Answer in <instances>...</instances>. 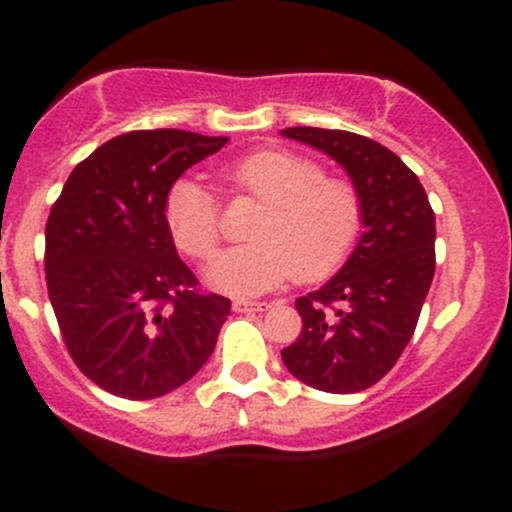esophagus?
I'll return each mask as SVG.
<instances>
[{
  "label": "esophagus",
  "instance_id": "esophagus-1",
  "mask_svg": "<svg viewBox=\"0 0 512 512\" xmlns=\"http://www.w3.org/2000/svg\"><path fill=\"white\" fill-rule=\"evenodd\" d=\"M267 308L269 303H262V301H243V298L233 301V310H236V313H262V310Z\"/></svg>",
  "mask_w": 512,
  "mask_h": 512
}]
</instances>
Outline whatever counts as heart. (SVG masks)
I'll return each instance as SVG.
<instances>
[{"label":"heart","mask_w":512,"mask_h":512,"mask_svg":"<svg viewBox=\"0 0 512 512\" xmlns=\"http://www.w3.org/2000/svg\"><path fill=\"white\" fill-rule=\"evenodd\" d=\"M223 180L264 204L252 223V243L223 250L207 267V281L231 296H257L291 276L305 284L327 279L349 260L363 226L358 190L327 178L308 156L262 149L223 170ZM180 252L204 260L219 245V207L202 185L182 178L163 204Z\"/></svg>","instance_id":"b5f03b06"}]
</instances>
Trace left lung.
Here are the masks:
<instances>
[{
    "mask_svg": "<svg viewBox=\"0 0 512 512\" xmlns=\"http://www.w3.org/2000/svg\"><path fill=\"white\" fill-rule=\"evenodd\" d=\"M281 134L344 166L363 204L354 252L322 289L298 298L303 330L281 358L315 390L361 392L390 373L416 330L436 272V214L414 170L387 146L344 129Z\"/></svg>",
    "mask_w": 512,
    "mask_h": 512,
    "instance_id": "1",
    "label": "left lung"
}]
</instances>
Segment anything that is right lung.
Here are the masks:
<instances>
[{
    "label": "right lung",
    "mask_w": 512,
    "mask_h": 512,
    "mask_svg": "<svg viewBox=\"0 0 512 512\" xmlns=\"http://www.w3.org/2000/svg\"><path fill=\"white\" fill-rule=\"evenodd\" d=\"M228 137L120 134L64 182L45 226V281L64 346L88 380L125 399L173 392L207 363L231 301L199 289L163 204Z\"/></svg>",
    "instance_id": "1"
}]
</instances>
